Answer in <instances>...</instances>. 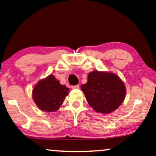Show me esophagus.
I'll return each instance as SVG.
<instances>
[{"instance_id":"esophagus-1","label":"esophagus","mask_w":156,"mask_h":156,"mask_svg":"<svg viewBox=\"0 0 156 156\" xmlns=\"http://www.w3.org/2000/svg\"><path fill=\"white\" fill-rule=\"evenodd\" d=\"M79 87H80V86L78 85H73V86H71V88L72 89H79Z\"/></svg>"}]
</instances>
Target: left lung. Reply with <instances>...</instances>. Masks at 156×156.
<instances>
[{"label":"left lung","mask_w":156,"mask_h":156,"mask_svg":"<svg viewBox=\"0 0 156 156\" xmlns=\"http://www.w3.org/2000/svg\"><path fill=\"white\" fill-rule=\"evenodd\" d=\"M89 105L97 113L108 114L121 105L126 95L123 81L111 72L93 71L81 85Z\"/></svg>","instance_id":"obj_1"}]
</instances>
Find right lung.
<instances>
[{"instance_id":"right-lung-1","label":"right lung","mask_w":156,"mask_h":156,"mask_svg":"<svg viewBox=\"0 0 156 156\" xmlns=\"http://www.w3.org/2000/svg\"><path fill=\"white\" fill-rule=\"evenodd\" d=\"M69 94V88L60 84L52 74L39 80L34 87L32 97L42 111L52 113L57 111Z\"/></svg>"}]
</instances>
